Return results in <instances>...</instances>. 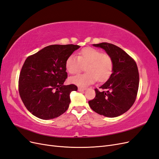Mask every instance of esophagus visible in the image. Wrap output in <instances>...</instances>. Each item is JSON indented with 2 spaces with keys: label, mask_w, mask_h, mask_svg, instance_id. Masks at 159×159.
<instances>
[{
  "label": "esophagus",
  "mask_w": 159,
  "mask_h": 159,
  "mask_svg": "<svg viewBox=\"0 0 159 159\" xmlns=\"http://www.w3.org/2000/svg\"><path fill=\"white\" fill-rule=\"evenodd\" d=\"M86 89L85 88H78V91H85Z\"/></svg>",
  "instance_id": "obj_1"
}]
</instances>
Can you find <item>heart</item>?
I'll list each match as a JSON object with an SVG mask.
<instances>
[{"instance_id":"heart-1","label":"heart","mask_w":159,"mask_h":159,"mask_svg":"<svg viewBox=\"0 0 159 159\" xmlns=\"http://www.w3.org/2000/svg\"><path fill=\"white\" fill-rule=\"evenodd\" d=\"M81 65L85 66V74L77 75L70 79V82L80 87H86L99 81L107 80L112 74L111 57L93 48H85L78 53V57L71 55L66 61V70L70 74H75L80 71Z\"/></svg>"}]
</instances>
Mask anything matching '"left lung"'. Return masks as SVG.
<instances>
[{"label":"left lung","mask_w":159,"mask_h":159,"mask_svg":"<svg viewBox=\"0 0 159 159\" xmlns=\"http://www.w3.org/2000/svg\"><path fill=\"white\" fill-rule=\"evenodd\" d=\"M103 49L113 61V71L108 80L95 89V98L88 102L91 109L107 117L123 114L135 102L139 84L136 62L119 47L107 42L93 44Z\"/></svg>","instance_id":"1"}]
</instances>
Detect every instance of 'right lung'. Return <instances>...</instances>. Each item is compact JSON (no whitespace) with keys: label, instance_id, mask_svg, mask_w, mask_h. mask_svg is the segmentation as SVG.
I'll list each match as a JSON object with an SVG mask.
<instances>
[{"label":"right lung","instance_id":"right-lung-1","mask_svg":"<svg viewBox=\"0 0 159 159\" xmlns=\"http://www.w3.org/2000/svg\"><path fill=\"white\" fill-rule=\"evenodd\" d=\"M80 47L50 45L27 57L19 77L18 89L23 103L33 115L52 119L68 109L70 93L78 90V87L64 85L68 77L65 64Z\"/></svg>","mask_w":159,"mask_h":159}]
</instances>
